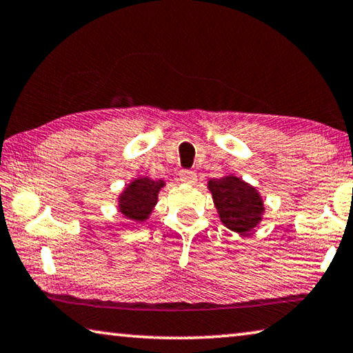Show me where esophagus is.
Instances as JSON below:
<instances>
[{
	"mask_svg": "<svg viewBox=\"0 0 353 353\" xmlns=\"http://www.w3.org/2000/svg\"><path fill=\"white\" fill-rule=\"evenodd\" d=\"M179 177H181V181L183 183H194V182H196V174H194V172L190 171V170H182L181 172H179Z\"/></svg>",
	"mask_w": 353,
	"mask_h": 353,
	"instance_id": "34e87169",
	"label": "esophagus"
}]
</instances>
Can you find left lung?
Wrapping results in <instances>:
<instances>
[{
  "instance_id": "left-lung-1",
  "label": "left lung",
  "mask_w": 353,
  "mask_h": 353,
  "mask_svg": "<svg viewBox=\"0 0 353 353\" xmlns=\"http://www.w3.org/2000/svg\"><path fill=\"white\" fill-rule=\"evenodd\" d=\"M209 190L223 225L240 234L253 229L261 221L264 204L256 188L236 176L209 181Z\"/></svg>"
}]
</instances>
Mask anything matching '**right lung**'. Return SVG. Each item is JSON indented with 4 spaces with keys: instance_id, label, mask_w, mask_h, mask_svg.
I'll list each match as a JSON object with an SVG mask.
<instances>
[{
    "instance_id": "1",
    "label": "right lung",
    "mask_w": 353,
    "mask_h": 353,
    "mask_svg": "<svg viewBox=\"0 0 353 353\" xmlns=\"http://www.w3.org/2000/svg\"><path fill=\"white\" fill-rule=\"evenodd\" d=\"M165 185L163 181H152L141 177L133 181L119 198V209L125 218L133 221L148 220L150 212L159 199L160 188Z\"/></svg>"
}]
</instances>
